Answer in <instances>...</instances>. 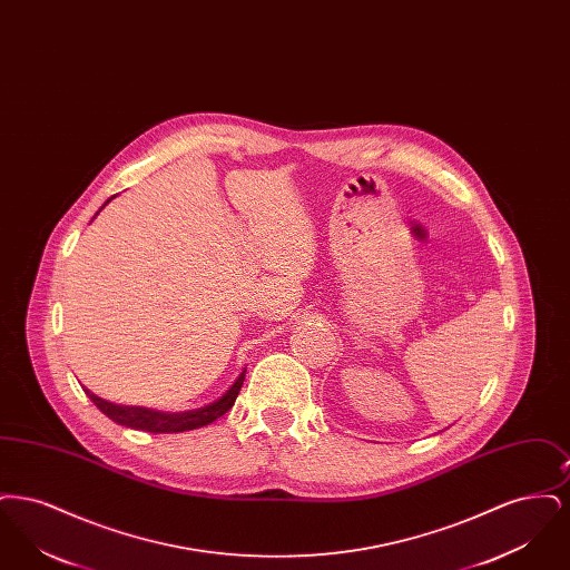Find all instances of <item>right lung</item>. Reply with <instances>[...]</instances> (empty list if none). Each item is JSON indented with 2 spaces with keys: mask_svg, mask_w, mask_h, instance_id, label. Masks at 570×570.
I'll use <instances>...</instances> for the list:
<instances>
[{
  "mask_svg": "<svg viewBox=\"0 0 570 570\" xmlns=\"http://www.w3.org/2000/svg\"><path fill=\"white\" fill-rule=\"evenodd\" d=\"M107 203H110V198ZM244 380L245 370L239 374V379L235 380V384L214 404L194 407V410H186V412H160V410H151V407L117 406V404H110L107 400L94 395L89 389H85V393L96 406L100 407V412H105L110 421H115L117 425H126V428L140 430V432H151V434H177V432H188V430L209 425L222 414H226L230 407L235 406V400L242 391Z\"/></svg>",
  "mask_w": 570,
  "mask_h": 570,
  "instance_id": "add662e5",
  "label": "right lung"
}]
</instances>
